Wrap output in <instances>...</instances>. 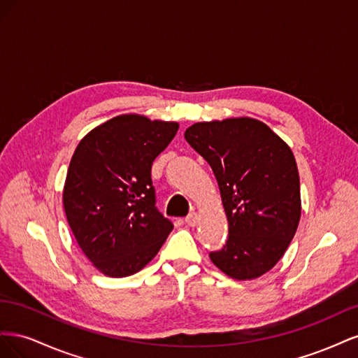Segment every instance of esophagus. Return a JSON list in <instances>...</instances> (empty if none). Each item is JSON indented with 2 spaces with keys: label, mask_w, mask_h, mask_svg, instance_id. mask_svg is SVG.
<instances>
[{
  "label": "esophagus",
  "mask_w": 358,
  "mask_h": 358,
  "mask_svg": "<svg viewBox=\"0 0 358 358\" xmlns=\"http://www.w3.org/2000/svg\"><path fill=\"white\" fill-rule=\"evenodd\" d=\"M197 221H199V215L196 213V212H191L187 218H185V222L189 225V227H194L197 224Z\"/></svg>",
  "instance_id": "1"
}]
</instances>
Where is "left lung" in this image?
I'll list each match as a JSON object with an SVG mask.
<instances>
[{
    "instance_id": "obj_1",
    "label": "left lung",
    "mask_w": 358,
    "mask_h": 358,
    "mask_svg": "<svg viewBox=\"0 0 358 358\" xmlns=\"http://www.w3.org/2000/svg\"><path fill=\"white\" fill-rule=\"evenodd\" d=\"M187 142L213 170L229 220V239L209 254L233 279L268 272L287 251L300 221V180L282 138L252 117L199 122Z\"/></svg>"
}]
</instances>
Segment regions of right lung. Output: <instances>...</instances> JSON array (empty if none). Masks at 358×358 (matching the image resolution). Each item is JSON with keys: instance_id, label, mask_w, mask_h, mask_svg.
<instances>
[{"instance_id": "1", "label": "right lung", "mask_w": 358, "mask_h": 358, "mask_svg": "<svg viewBox=\"0 0 358 358\" xmlns=\"http://www.w3.org/2000/svg\"><path fill=\"white\" fill-rule=\"evenodd\" d=\"M178 128L122 115L94 128L74 150L64 209L83 254L106 276L137 273L173 230L155 206L150 170Z\"/></svg>"}]
</instances>
